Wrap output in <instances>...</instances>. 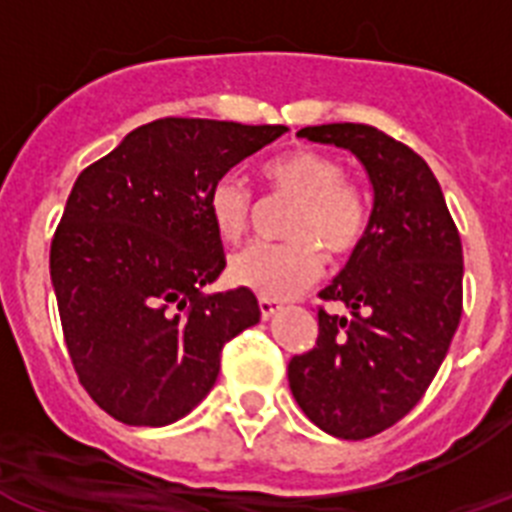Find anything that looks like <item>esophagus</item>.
Segmentation results:
<instances>
[{"label": "esophagus", "mask_w": 512, "mask_h": 512, "mask_svg": "<svg viewBox=\"0 0 512 512\" xmlns=\"http://www.w3.org/2000/svg\"><path fill=\"white\" fill-rule=\"evenodd\" d=\"M260 315H263V320H270V317L276 315L278 309H281V302H276V299H268V296H260Z\"/></svg>", "instance_id": "1"}]
</instances>
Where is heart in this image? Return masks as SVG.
<instances>
[{"mask_svg":"<svg viewBox=\"0 0 512 512\" xmlns=\"http://www.w3.org/2000/svg\"><path fill=\"white\" fill-rule=\"evenodd\" d=\"M263 179L273 195L296 197L286 221L289 242L252 244L231 257L229 278L268 299H289L317 281L325 252L349 257L367 234L369 208L362 190L346 179L341 158L317 148H291L263 163ZM208 216L223 242H242L252 229L255 197L234 174L213 182Z\"/></svg>","mask_w":512,"mask_h":512,"instance_id":"heart-1","label":"heart"}]
</instances>
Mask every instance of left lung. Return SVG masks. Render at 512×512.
<instances>
[{"mask_svg": "<svg viewBox=\"0 0 512 512\" xmlns=\"http://www.w3.org/2000/svg\"><path fill=\"white\" fill-rule=\"evenodd\" d=\"M299 137L351 150L375 203L367 234L317 309V343L289 362L304 414L333 437L364 440L401 422L427 393L463 312V247L435 174L419 153L369 124H320Z\"/></svg>", "mask_w": 512, "mask_h": 512, "instance_id": "obj_1", "label": "left lung"}]
</instances>
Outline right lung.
Listing matches in <instances>:
<instances>
[{
  "label": "right lung",
  "instance_id": "add662e5",
  "mask_svg": "<svg viewBox=\"0 0 512 512\" xmlns=\"http://www.w3.org/2000/svg\"><path fill=\"white\" fill-rule=\"evenodd\" d=\"M283 124L166 117L80 171L51 239L72 367L117 422L163 427L210 393L221 349L260 320L249 289L203 294L226 268L208 192Z\"/></svg>",
  "mask_w": 512,
  "mask_h": 512
}]
</instances>
